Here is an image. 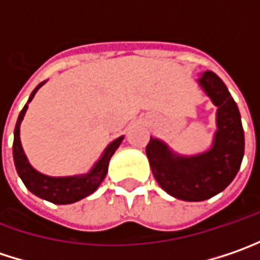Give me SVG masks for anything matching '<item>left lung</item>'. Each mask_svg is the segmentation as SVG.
Listing matches in <instances>:
<instances>
[{
	"mask_svg": "<svg viewBox=\"0 0 260 260\" xmlns=\"http://www.w3.org/2000/svg\"><path fill=\"white\" fill-rule=\"evenodd\" d=\"M199 84L218 107L213 147L199 156H178L150 138L145 153L163 190L179 200L202 202L223 191L236 178L244 156V132L236 101L218 75L207 70Z\"/></svg>",
	"mask_w": 260,
	"mask_h": 260,
	"instance_id": "1",
	"label": "left lung"
}]
</instances>
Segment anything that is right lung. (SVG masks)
<instances>
[{
	"label": "right lung",
	"instance_id": "add662e5",
	"mask_svg": "<svg viewBox=\"0 0 260 260\" xmlns=\"http://www.w3.org/2000/svg\"><path fill=\"white\" fill-rule=\"evenodd\" d=\"M44 84V82H42ZM39 84L34 92L30 94V97L27 100L32 101L34 95L37 94L39 88L42 86ZM27 110V104L24 106L19 115L16 128H14V141H13V157H14V165L17 169V174L22 178L23 184L29 191H32L35 196H38L44 200H48L55 205H69L75 203L81 199H84L86 196L92 194L94 191L99 188L101 181L106 178L107 169H109V161L110 157L113 156L116 148L120 145L123 137H119L115 140L112 144L106 148L104 154L101 156L95 166L91 169L89 174L86 175H78V176H66V178H53V176L42 175L37 172L26 159L23 153V148L20 144V123L23 120V116Z\"/></svg>",
	"mask_w": 260,
	"mask_h": 260
}]
</instances>
